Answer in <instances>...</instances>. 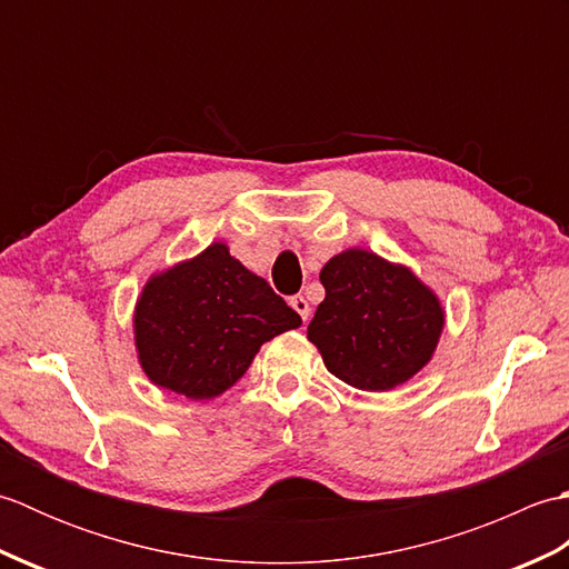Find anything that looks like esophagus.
<instances>
[{"label":"esophagus","mask_w":569,"mask_h":569,"mask_svg":"<svg viewBox=\"0 0 569 569\" xmlns=\"http://www.w3.org/2000/svg\"><path fill=\"white\" fill-rule=\"evenodd\" d=\"M291 308L298 312L300 318H303V322L310 320V306H308V300L303 296H293L291 298Z\"/></svg>","instance_id":"esophagus-1"}]
</instances>
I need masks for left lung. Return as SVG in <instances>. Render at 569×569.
<instances>
[{"mask_svg":"<svg viewBox=\"0 0 569 569\" xmlns=\"http://www.w3.org/2000/svg\"><path fill=\"white\" fill-rule=\"evenodd\" d=\"M320 283L325 300L308 340L337 379L361 391H391L432 359L445 310L408 266L345 249L322 266Z\"/></svg>","mask_w":569,"mask_h":569,"instance_id":"8db88e82","label":"left lung"}]
</instances>
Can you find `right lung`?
<instances>
[{
	"label": "right lung",
	"mask_w": 569,
	"mask_h": 569,
	"mask_svg": "<svg viewBox=\"0 0 569 569\" xmlns=\"http://www.w3.org/2000/svg\"><path fill=\"white\" fill-rule=\"evenodd\" d=\"M300 316L224 241L153 273L134 308V345L149 381L210 401L244 377L263 342Z\"/></svg>",
	"instance_id": "obj_1"
}]
</instances>
